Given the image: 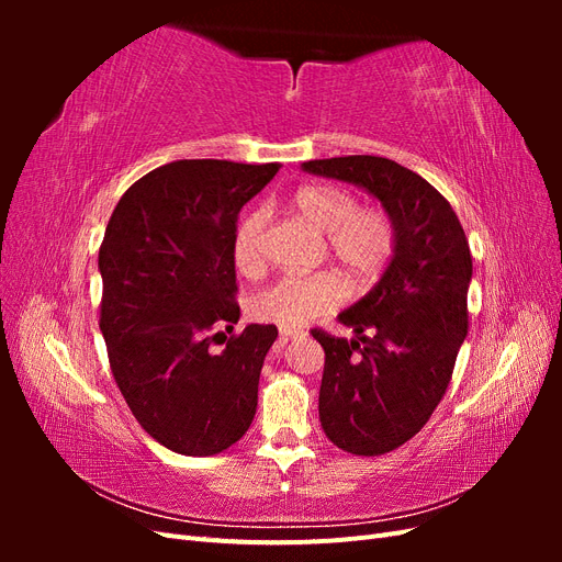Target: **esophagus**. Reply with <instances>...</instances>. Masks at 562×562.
I'll return each instance as SVG.
<instances>
[{"mask_svg":"<svg viewBox=\"0 0 562 562\" xmlns=\"http://www.w3.org/2000/svg\"><path fill=\"white\" fill-rule=\"evenodd\" d=\"M304 330H297V328H281V339H293V337H302Z\"/></svg>","mask_w":562,"mask_h":562,"instance_id":"34e87169","label":"esophagus"}]
</instances>
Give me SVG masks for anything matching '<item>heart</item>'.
<instances>
[{
  "label": "heart",
  "instance_id": "b5f03b06",
  "mask_svg": "<svg viewBox=\"0 0 562 562\" xmlns=\"http://www.w3.org/2000/svg\"><path fill=\"white\" fill-rule=\"evenodd\" d=\"M297 213L326 234L330 258L345 267L356 283L380 279L398 248L396 220L384 209L361 206L359 199L337 184H304L293 194ZM267 225L265 211L248 213L234 236V260L244 274L262 265L260 236ZM347 297V285L335 271L307 277H281L248 300V314L281 328H300L335 312Z\"/></svg>",
  "mask_w": 562,
  "mask_h": 562
}]
</instances>
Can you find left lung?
Segmentation results:
<instances>
[{"mask_svg":"<svg viewBox=\"0 0 562 562\" xmlns=\"http://www.w3.org/2000/svg\"><path fill=\"white\" fill-rule=\"evenodd\" d=\"M302 168L366 187L398 227L384 277L337 316L356 339L312 330L326 353L318 391L323 431L339 450L378 457L419 434L446 396L469 333V241L450 201L396 161L353 155Z\"/></svg>","mask_w":562,"mask_h":562,"instance_id":"8db88e82","label":"left lung"}]
</instances>
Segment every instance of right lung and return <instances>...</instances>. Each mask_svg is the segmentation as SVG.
<instances>
[{"label":"right lung","instance_id":"1","mask_svg":"<svg viewBox=\"0 0 562 562\" xmlns=\"http://www.w3.org/2000/svg\"><path fill=\"white\" fill-rule=\"evenodd\" d=\"M279 164L182 159L135 180L100 244V330L114 382L140 427L178 454L239 440L258 407L277 326L239 321L234 236L239 213ZM231 337L215 352L216 328Z\"/></svg>","mask_w":562,"mask_h":562}]
</instances>
